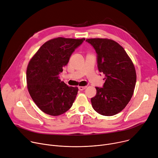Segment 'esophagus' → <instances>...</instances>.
Here are the masks:
<instances>
[{
	"label": "esophagus",
	"mask_w": 158,
	"mask_h": 158,
	"mask_svg": "<svg viewBox=\"0 0 158 158\" xmlns=\"http://www.w3.org/2000/svg\"><path fill=\"white\" fill-rule=\"evenodd\" d=\"M87 88V86H84V87H81V86H80V87H78V89L80 90H85Z\"/></svg>",
	"instance_id": "obj_1"
}]
</instances>
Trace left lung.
Listing matches in <instances>:
<instances>
[{
	"label": "left lung",
	"mask_w": 158,
	"mask_h": 158,
	"mask_svg": "<svg viewBox=\"0 0 158 158\" xmlns=\"http://www.w3.org/2000/svg\"><path fill=\"white\" fill-rule=\"evenodd\" d=\"M86 42L95 49L98 69L105 75L102 87H95L92 106L101 115H115L123 110L133 95L137 79L135 67L124 48L115 41L90 39Z\"/></svg>",
	"instance_id": "8db88e82"
}]
</instances>
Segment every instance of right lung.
I'll list each match as a JSON object with an SVG mask.
<instances>
[{
    "label": "right lung",
    "instance_id": "add662e5",
    "mask_svg": "<svg viewBox=\"0 0 158 158\" xmlns=\"http://www.w3.org/2000/svg\"><path fill=\"white\" fill-rule=\"evenodd\" d=\"M84 40L62 37L48 40L30 61L27 71L28 90L44 113L59 116L68 111L74 102L78 89L68 87L59 79V74Z\"/></svg>",
    "mask_w": 158,
    "mask_h": 158
}]
</instances>
